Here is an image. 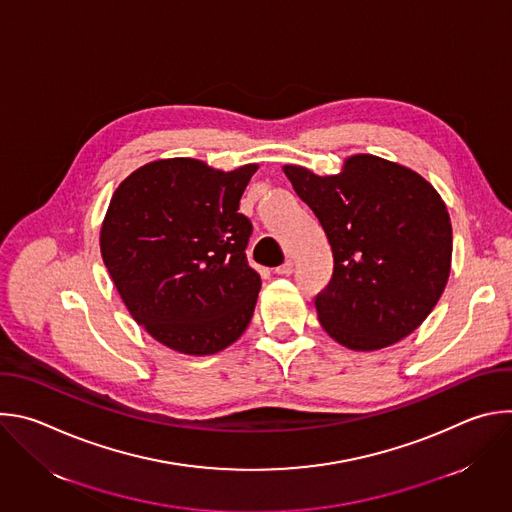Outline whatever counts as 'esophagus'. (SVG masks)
I'll return each instance as SVG.
<instances>
[{"label":"esophagus","mask_w":512,"mask_h":512,"mask_svg":"<svg viewBox=\"0 0 512 512\" xmlns=\"http://www.w3.org/2000/svg\"><path fill=\"white\" fill-rule=\"evenodd\" d=\"M291 271H294V263H291V261H285L283 265H279V267L275 269L277 275H285V277L291 275Z\"/></svg>","instance_id":"obj_1"}]
</instances>
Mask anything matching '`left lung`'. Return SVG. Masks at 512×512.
Listing matches in <instances>:
<instances>
[{
  "mask_svg": "<svg viewBox=\"0 0 512 512\" xmlns=\"http://www.w3.org/2000/svg\"><path fill=\"white\" fill-rule=\"evenodd\" d=\"M285 178L320 221L334 273L316 298L338 344L371 352L417 330L440 302L452 269L446 202L415 170L354 154L332 176L285 164Z\"/></svg>",
  "mask_w": 512,
  "mask_h": 512,
  "instance_id": "8db88e82",
  "label": "left lung"
}]
</instances>
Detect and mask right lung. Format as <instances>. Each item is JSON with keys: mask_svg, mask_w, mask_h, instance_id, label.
<instances>
[{"mask_svg": "<svg viewBox=\"0 0 512 512\" xmlns=\"http://www.w3.org/2000/svg\"><path fill=\"white\" fill-rule=\"evenodd\" d=\"M257 168L166 158L131 172L111 196L103 263L131 318L176 352L216 354L251 322L261 277L247 263L253 227L239 202Z\"/></svg>", "mask_w": 512, "mask_h": 512, "instance_id": "right-lung-1", "label": "right lung"}]
</instances>
